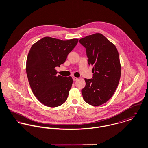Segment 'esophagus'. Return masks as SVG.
Masks as SVG:
<instances>
[{
    "instance_id": "34e87169",
    "label": "esophagus",
    "mask_w": 148,
    "mask_h": 148,
    "mask_svg": "<svg viewBox=\"0 0 148 148\" xmlns=\"http://www.w3.org/2000/svg\"><path fill=\"white\" fill-rule=\"evenodd\" d=\"M73 77V81H76V80H77V79H78V78L75 77Z\"/></svg>"
}]
</instances>
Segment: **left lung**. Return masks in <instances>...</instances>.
Wrapping results in <instances>:
<instances>
[{
	"label": "left lung",
	"mask_w": 148,
	"mask_h": 148,
	"mask_svg": "<svg viewBox=\"0 0 148 148\" xmlns=\"http://www.w3.org/2000/svg\"><path fill=\"white\" fill-rule=\"evenodd\" d=\"M79 42L86 48L88 62L93 66L92 78L84 79L83 97L90 105H102L112 98L119 82L121 65L118 50L100 33L86 36Z\"/></svg>",
	"instance_id": "left-lung-1"
}]
</instances>
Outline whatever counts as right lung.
I'll return each instance as SVG.
<instances>
[{"mask_svg": "<svg viewBox=\"0 0 148 148\" xmlns=\"http://www.w3.org/2000/svg\"><path fill=\"white\" fill-rule=\"evenodd\" d=\"M77 42V39L62 40L45 36L32 46L27 59L26 71L32 90L42 104L57 107L66 100L73 79L57 76L55 68L65 62Z\"/></svg>", "mask_w": 148, "mask_h": 148, "instance_id": "right-lung-1", "label": "right lung"}]
</instances>
